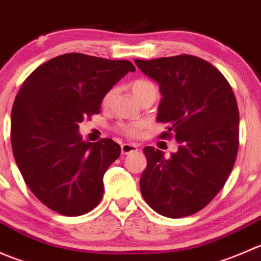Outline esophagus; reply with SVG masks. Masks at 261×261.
Returning <instances> with one entry per match:
<instances>
[{"mask_svg": "<svg viewBox=\"0 0 261 261\" xmlns=\"http://www.w3.org/2000/svg\"><path fill=\"white\" fill-rule=\"evenodd\" d=\"M138 150H139L138 146L134 145V144H122V145H121V152H122L123 155H127L134 151H138Z\"/></svg>", "mask_w": 261, "mask_h": 261, "instance_id": "1", "label": "esophagus"}]
</instances>
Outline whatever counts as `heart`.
I'll list each match as a JSON object with an SVG mask.
<instances>
[{"instance_id": "heart-1", "label": "heart", "mask_w": 261, "mask_h": 261, "mask_svg": "<svg viewBox=\"0 0 261 261\" xmlns=\"http://www.w3.org/2000/svg\"><path fill=\"white\" fill-rule=\"evenodd\" d=\"M130 88L138 99L141 98V97H143L145 93H147V92L156 91L155 84L152 83L151 81L144 80V78H140V80H135L134 82H131ZM111 96H112V92H109V93L103 97L105 105L109 103L110 99H111ZM141 128H143V123L140 122L120 123V125L117 126V130L126 136H138L139 134H140Z\"/></svg>"}]
</instances>
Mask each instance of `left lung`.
Returning <instances> with one entry per match:
<instances>
[{
	"mask_svg": "<svg viewBox=\"0 0 261 261\" xmlns=\"http://www.w3.org/2000/svg\"><path fill=\"white\" fill-rule=\"evenodd\" d=\"M163 94L158 122L162 139L174 136L177 152L165 158L144 147L147 165L140 178L144 199L155 212L180 218L201 211L222 189L239 150V109L227 80L211 63L193 55L135 59Z\"/></svg>",
	"mask_w": 261,
	"mask_h": 261,
	"instance_id": "left-lung-1",
	"label": "left lung"
}]
</instances>
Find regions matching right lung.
Masks as SVG:
<instances>
[{
	"instance_id": "add662e5",
	"label": "right lung",
	"mask_w": 261,
	"mask_h": 261,
	"mask_svg": "<svg viewBox=\"0 0 261 261\" xmlns=\"http://www.w3.org/2000/svg\"><path fill=\"white\" fill-rule=\"evenodd\" d=\"M135 67L81 53L55 57L21 86L11 111V144L23 180L36 198L64 216L92 211L103 175L120 156L111 139L82 140L78 123L101 112L107 92Z\"/></svg>"
}]
</instances>
